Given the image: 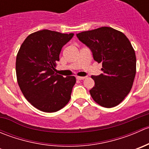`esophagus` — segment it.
I'll use <instances>...</instances> for the list:
<instances>
[{"instance_id":"34e87169","label":"esophagus","mask_w":149,"mask_h":149,"mask_svg":"<svg viewBox=\"0 0 149 149\" xmlns=\"http://www.w3.org/2000/svg\"><path fill=\"white\" fill-rule=\"evenodd\" d=\"M86 77H81V76H77L76 77V79L77 80H84V79H85Z\"/></svg>"}]
</instances>
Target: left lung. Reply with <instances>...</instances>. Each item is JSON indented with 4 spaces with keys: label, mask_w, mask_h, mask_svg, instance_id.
I'll use <instances>...</instances> for the list:
<instances>
[{
    "label": "left lung",
    "mask_w": 149,
    "mask_h": 149,
    "mask_svg": "<svg viewBox=\"0 0 149 149\" xmlns=\"http://www.w3.org/2000/svg\"><path fill=\"white\" fill-rule=\"evenodd\" d=\"M91 49L94 60L102 63L103 73L91 76L95 85L89 91L93 100L107 108L117 106L129 94L136 73L134 49L125 35L103 26L76 34Z\"/></svg>",
    "instance_id": "8db88e82"
}]
</instances>
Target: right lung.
<instances>
[{
    "mask_svg": "<svg viewBox=\"0 0 149 149\" xmlns=\"http://www.w3.org/2000/svg\"><path fill=\"white\" fill-rule=\"evenodd\" d=\"M73 35L40 30L29 34L18 52L16 71L21 91L42 112H57L70 101L76 78L56 74L55 68L61 49Z\"/></svg>",
    "mask_w": 149,
    "mask_h": 149,
    "instance_id": "1",
    "label": "right lung"
}]
</instances>
